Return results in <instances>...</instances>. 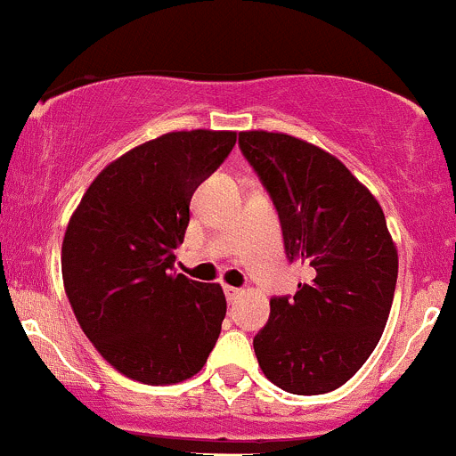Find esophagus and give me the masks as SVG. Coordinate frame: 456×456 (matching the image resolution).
<instances>
[{"label":"esophagus","mask_w":456,"mask_h":456,"mask_svg":"<svg viewBox=\"0 0 456 456\" xmlns=\"http://www.w3.org/2000/svg\"><path fill=\"white\" fill-rule=\"evenodd\" d=\"M240 289H233V286H224V297H227L229 301H233L236 297H240Z\"/></svg>","instance_id":"esophagus-1"}]
</instances>
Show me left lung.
<instances>
[{
	"label": "left lung",
	"mask_w": 456,
	"mask_h": 456,
	"mask_svg": "<svg viewBox=\"0 0 456 456\" xmlns=\"http://www.w3.org/2000/svg\"><path fill=\"white\" fill-rule=\"evenodd\" d=\"M242 155L280 214L286 256L308 266L295 297H273L253 338L273 385L297 395L338 389L382 337L397 248L376 196L323 148L286 133L242 131Z\"/></svg>",
	"instance_id": "left-lung-1"
}]
</instances>
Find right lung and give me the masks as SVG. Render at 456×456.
<instances>
[{
  "label": "right lung",
  "mask_w": 456,
  "mask_h": 456,
  "mask_svg": "<svg viewBox=\"0 0 456 456\" xmlns=\"http://www.w3.org/2000/svg\"><path fill=\"white\" fill-rule=\"evenodd\" d=\"M233 131H175L111 161L65 229L63 284L80 328L119 373L175 385L199 373L218 341L220 284L175 275L194 190L224 161Z\"/></svg>",
  "instance_id": "right-lung-1"
}]
</instances>
